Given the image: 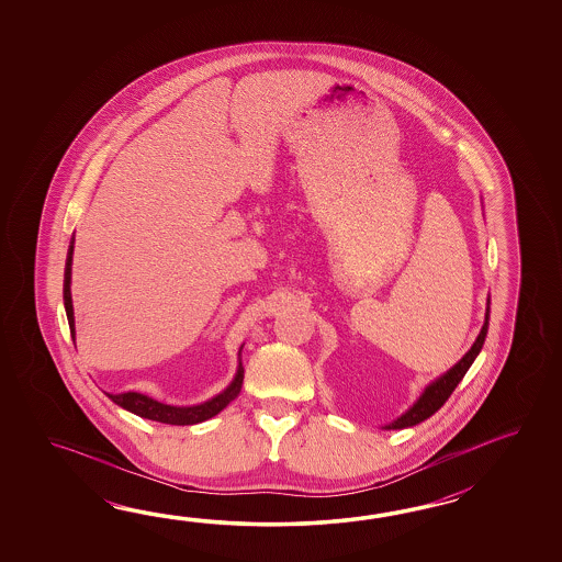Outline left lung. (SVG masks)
<instances>
[{
  "label": "left lung",
  "mask_w": 562,
  "mask_h": 562,
  "mask_svg": "<svg viewBox=\"0 0 562 562\" xmlns=\"http://www.w3.org/2000/svg\"><path fill=\"white\" fill-rule=\"evenodd\" d=\"M488 317L490 299L488 307H486V319H484V325H482V329H480V334H477L474 346L468 349L467 356L460 359L452 370L446 371V373L440 375L436 382H431L430 385L424 390V394L419 395L418 402H416L414 406L409 407L406 414H402V416L394 419L392 424H387V426H385V430L412 428V426H416L419 422L430 418L431 414H436V412L446 404V400L452 395V392L456 390V385L462 382V378L467 375V371L470 370L472 361L476 359L477 353H480V349L484 346V339H486V334H488Z\"/></svg>",
  "instance_id": "left-lung-1"
}]
</instances>
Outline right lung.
Masks as SVG:
<instances>
[{"label": "right lung", "mask_w": 562, "mask_h": 562, "mask_svg": "<svg viewBox=\"0 0 562 562\" xmlns=\"http://www.w3.org/2000/svg\"><path fill=\"white\" fill-rule=\"evenodd\" d=\"M72 252H74V237L68 249V259H66V271H64V307H66V315H68V325H70V334L76 335L74 329V307H72V293H70V281H72ZM243 366L239 361V370L235 380L231 382L225 392L215 395L213 400L204 402L201 406L191 407H177L160 404L148 395L138 394V392H126V394H108V397L119 404L120 407L128 409L132 414L140 416V418L155 419V422H162V424H170V426H192L199 424L204 419L213 418L221 409L225 407L239 395L240 385H243Z\"/></svg>", "instance_id": "obj_1"}]
</instances>
